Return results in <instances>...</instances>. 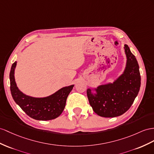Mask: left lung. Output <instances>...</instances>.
I'll use <instances>...</instances> for the list:
<instances>
[{"label":"left lung","mask_w":154,"mask_h":154,"mask_svg":"<svg viewBox=\"0 0 154 154\" xmlns=\"http://www.w3.org/2000/svg\"><path fill=\"white\" fill-rule=\"evenodd\" d=\"M126 56L125 69L112 82L88 88L90 105L97 115L105 118L120 116L133 104L140 86L139 66L128 45L124 47Z\"/></svg>","instance_id":"left-lung-1"}]
</instances>
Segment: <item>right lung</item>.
Wrapping results in <instances>:
<instances>
[{"mask_svg":"<svg viewBox=\"0 0 154 154\" xmlns=\"http://www.w3.org/2000/svg\"><path fill=\"white\" fill-rule=\"evenodd\" d=\"M15 61L10 73V90L14 100L27 115L37 120H50L57 118L64 111L66 100L74 85L64 86L51 95L36 97L26 95L17 87L15 79Z\"/></svg>","mask_w":154,"mask_h":154,"instance_id":"add662e5","label":"right lung"}]
</instances>
